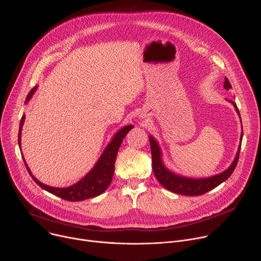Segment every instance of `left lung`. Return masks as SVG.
<instances>
[{"label": "left lung", "instance_id": "obj_1", "mask_svg": "<svg viewBox=\"0 0 261 261\" xmlns=\"http://www.w3.org/2000/svg\"><path fill=\"white\" fill-rule=\"evenodd\" d=\"M231 88L232 87H231L229 81L227 80V77H225L224 89L230 90ZM227 101H229L233 105L236 111L241 119L240 111H239V108H238L236 102L230 101V100H227ZM241 123H242V121H241ZM242 129H243V127H242ZM148 139H150V143H151L153 171H154L155 176L159 180V182L163 186L165 189H167L173 193H177L180 195H187V196H198V195H202V194L215 189L217 186H219L223 181H225L231 175V173L233 172L234 168L237 167V164L239 161L241 144H242V139H243V130H242V134H241V141H240L238 152H237L236 158H234L233 162L231 163V165L226 170H224L219 174H216V175H213L210 177H202V178L187 177V176L177 174V173L171 171L170 169H168L163 162L162 151H161V147H160L158 141L152 135L148 136Z\"/></svg>", "mask_w": 261, "mask_h": 261}]
</instances>
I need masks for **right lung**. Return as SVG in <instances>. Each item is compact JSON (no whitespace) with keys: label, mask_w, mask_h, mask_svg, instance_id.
Returning <instances> with one entry per match:
<instances>
[{"label":"right lung","mask_w":261,"mask_h":261,"mask_svg":"<svg viewBox=\"0 0 261 261\" xmlns=\"http://www.w3.org/2000/svg\"><path fill=\"white\" fill-rule=\"evenodd\" d=\"M38 89V86L34 87L30 93L28 94L27 98H25V104L28 102H30V100L32 99L33 95L35 94L36 90ZM24 119L25 116L23 115L21 120H20V124H19V132H18V145L21 150V130H22V126L24 123ZM134 128V126L132 125H128V126H124L123 128H121L113 137V139L110 140V142L106 145V147L104 148L103 153L101 154L100 158L98 159V161L96 162V164L94 165V167L77 182L73 184L72 186H69V187L66 188H57V187H51V186L45 185L43 182H41L39 179H37L33 173L31 172L23 156V162L25 164V167L30 173V175L32 176V178L34 179V181L41 187L42 189H44L45 191L59 196L65 200L68 201H82L85 199H89V198H93L96 197L100 194H102L107 188L108 186L111 182V179H113L114 176V172H115V162H116V158L119 152V148L121 146V143L123 141V138L128 134V132Z\"/></svg>","instance_id":"right-lung-1"}]
</instances>
